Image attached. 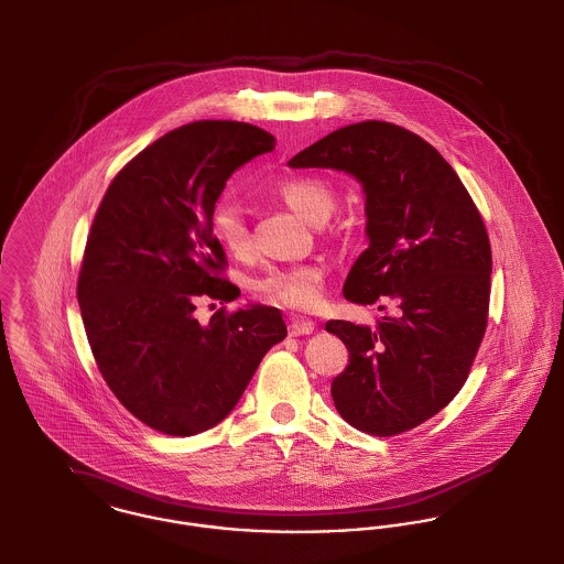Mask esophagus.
Masks as SVG:
<instances>
[{"label":"esophagus","mask_w":564,"mask_h":564,"mask_svg":"<svg viewBox=\"0 0 564 564\" xmlns=\"http://www.w3.org/2000/svg\"><path fill=\"white\" fill-rule=\"evenodd\" d=\"M312 332H314V323H312V321L293 318V321L289 323V334H291L293 338H297V336H310Z\"/></svg>","instance_id":"obj_1"}]
</instances>
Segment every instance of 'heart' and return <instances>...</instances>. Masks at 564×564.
<instances>
[{"mask_svg": "<svg viewBox=\"0 0 564 564\" xmlns=\"http://www.w3.org/2000/svg\"><path fill=\"white\" fill-rule=\"evenodd\" d=\"M278 196L310 225H323L336 209V192L316 177H293L280 184ZM212 228L220 243L235 257H241L250 248V232L239 205L223 196L212 212ZM325 267L316 263L271 267L252 282V291L261 300L289 307L312 310L323 300Z\"/></svg>", "mask_w": 564, "mask_h": 564, "instance_id": "1", "label": "heart"}]
</instances>
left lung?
<instances>
[{
	"mask_svg": "<svg viewBox=\"0 0 564 564\" xmlns=\"http://www.w3.org/2000/svg\"><path fill=\"white\" fill-rule=\"evenodd\" d=\"M289 166L344 171L364 188L370 246L350 267L344 297L393 300L398 312L376 329L325 325L350 357L332 395L361 432H409L457 395L486 334L491 250L481 214L438 151L387 121L339 128Z\"/></svg>",
	"mask_w": 564,
	"mask_h": 564,
	"instance_id": "8db88e82",
	"label": "left lung"
}]
</instances>
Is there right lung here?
I'll list each match as a JSON object with an SVG mask.
<instances>
[{
    "label": "right lung",
    "mask_w": 564,
    "mask_h": 564,
    "mask_svg": "<svg viewBox=\"0 0 564 564\" xmlns=\"http://www.w3.org/2000/svg\"><path fill=\"white\" fill-rule=\"evenodd\" d=\"M275 139L239 121H194L132 158L107 189L76 297L98 370L139 421L194 436L235 409L264 352L286 338L278 307L194 316L200 300L232 301L212 212L228 177Z\"/></svg>",
    "instance_id": "add662e5"
}]
</instances>
